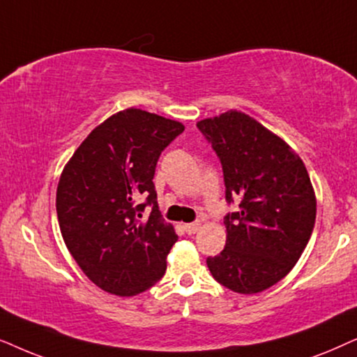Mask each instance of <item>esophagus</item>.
<instances>
[{
    "label": "esophagus",
    "mask_w": 357,
    "mask_h": 357,
    "mask_svg": "<svg viewBox=\"0 0 357 357\" xmlns=\"http://www.w3.org/2000/svg\"><path fill=\"white\" fill-rule=\"evenodd\" d=\"M201 228V223L199 222H192V223H184V231H186L188 235H194L196 231Z\"/></svg>",
    "instance_id": "esophagus-1"
}]
</instances>
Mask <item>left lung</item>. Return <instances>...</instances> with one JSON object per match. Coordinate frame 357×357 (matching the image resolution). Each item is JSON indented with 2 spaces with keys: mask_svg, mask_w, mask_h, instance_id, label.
<instances>
[{
  "mask_svg": "<svg viewBox=\"0 0 357 357\" xmlns=\"http://www.w3.org/2000/svg\"><path fill=\"white\" fill-rule=\"evenodd\" d=\"M220 158L227 202V243L207 258L213 279L238 294H258L291 273L310 240L315 191L296 151L241 111L197 122Z\"/></svg>",
  "mask_w": 357,
  "mask_h": 357,
  "instance_id": "left-lung-1",
  "label": "left lung"
}]
</instances>
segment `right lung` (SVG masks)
<instances>
[{"label":"right lung","mask_w":357,"mask_h":357,"mask_svg":"<svg viewBox=\"0 0 357 357\" xmlns=\"http://www.w3.org/2000/svg\"><path fill=\"white\" fill-rule=\"evenodd\" d=\"M183 130L178 121L123 109L99 123L61 171L56 188L61 236L102 291L134 297L165 275L178 235L161 217L153 176L161 151ZM146 205L152 212L144 219Z\"/></svg>","instance_id":"1"}]
</instances>
